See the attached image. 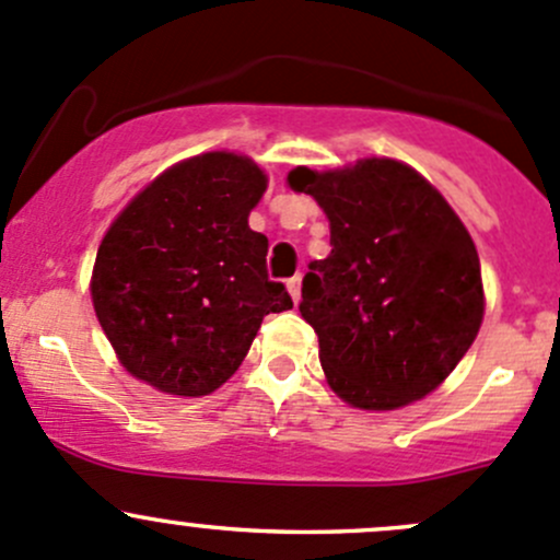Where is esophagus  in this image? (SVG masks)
Listing matches in <instances>:
<instances>
[{"instance_id":"34e87169","label":"esophagus","mask_w":560,"mask_h":560,"mask_svg":"<svg viewBox=\"0 0 560 560\" xmlns=\"http://www.w3.org/2000/svg\"><path fill=\"white\" fill-rule=\"evenodd\" d=\"M287 290H290L292 301H301V276H292V279L287 281Z\"/></svg>"}]
</instances>
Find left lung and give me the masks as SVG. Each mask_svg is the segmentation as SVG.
<instances>
[{"label": "left lung", "instance_id": "8db88e82", "mask_svg": "<svg viewBox=\"0 0 560 560\" xmlns=\"http://www.w3.org/2000/svg\"><path fill=\"white\" fill-rule=\"evenodd\" d=\"M295 191L330 222V254L303 276L301 314L319 336L327 385L349 406L389 411L425 398L477 338V246L450 202L409 165L360 160L295 167Z\"/></svg>", "mask_w": 560, "mask_h": 560}]
</instances>
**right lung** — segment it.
Instances as JSON below:
<instances>
[{
    "mask_svg": "<svg viewBox=\"0 0 560 560\" xmlns=\"http://www.w3.org/2000/svg\"><path fill=\"white\" fill-rule=\"evenodd\" d=\"M268 175L248 156L208 151L156 175L97 248L92 301L135 380L200 398L244 363L262 316L292 308L268 279V238L248 213Z\"/></svg>",
    "mask_w": 560,
    "mask_h": 560,
    "instance_id": "obj_1",
    "label": "right lung"
}]
</instances>
